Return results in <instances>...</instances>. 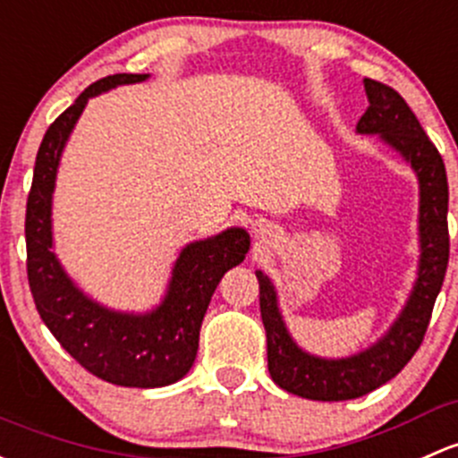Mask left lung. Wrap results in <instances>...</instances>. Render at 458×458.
Returning <instances> with one entry per match:
<instances>
[{"label": "left lung", "instance_id": "left-lung-1", "mask_svg": "<svg viewBox=\"0 0 458 458\" xmlns=\"http://www.w3.org/2000/svg\"><path fill=\"white\" fill-rule=\"evenodd\" d=\"M364 89L369 107L360 118L358 133L379 136V140L411 165L420 180V272L406 307L377 343L351 358L327 360L307 353L293 343L278 310L276 290L259 269V301L267 335L269 375L287 393L318 402L362 397L406 367L426 335L450 257L447 177L441 153L397 91L370 79H364Z\"/></svg>", "mask_w": 458, "mask_h": 458}]
</instances>
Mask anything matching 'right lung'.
I'll use <instances>...</instances> for the list:
<instances>
[{
    "instance_id": "right-lung-1",
    "label": "right lung",
    "mask_w": 458,
    "mask_h": 458,
    "mask_svg": "<svg viewBox=\"0 0 458 458\" xmlns=\"http://www.w3.org/2000/svg\"><path fill=\"white\" fill-rule=\"evenodd\" d=\"M147 79L148 74L105 76L47 127L26 206V267L38 316L81 367L105 382L133 388L168 386L189 373L210 298L221 276L239 266L250 250L243 228L189 243L173 266L166 296L147 314L115 311L91 301L52 252V192L76 120L94 96Z\"/></svg>"
}]
</instances>
